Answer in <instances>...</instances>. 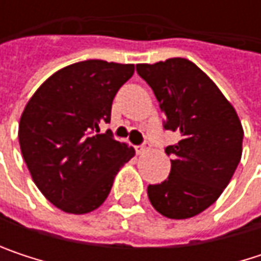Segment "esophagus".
Returning <instances> with one entry per match:
<instances>
[{"instance_id": "34e87169", "label": "esophagus", "mask_w": 261, "mask_h": 261, "mask_svg": "<svg viewBox=\"0 0 261 261\" xmlns=\"http://www.w3.org/2000/svg\"><path fill=\"white\" fill-rule=\"evenodd\" d=\"M148 149H149V146H148V145H142V146H137V148H136L137 154H143V152H146Z\"/></svg>"}]
</instances>
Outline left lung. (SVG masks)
I'll list each match as a JSON object with an SVG mask.
<instances>
[{"label":"left lung","mask_w":261,"mask_h":261,"mask_svg":"<svg viewBox=\"0 0 261 261\" xmlns=\"http://www.w3.org/2000/svg\"><path fill=\"white\" fill-rule=\"evenodd\" d=\"M166 116L165 128L181 139L169 145L171 174L148 186L152 207L169 219H187L208 208L228 186L242 157L243 128L219 87L187 59L136 65Z\"/></svg>","instance_id":"1"}]
</instances>
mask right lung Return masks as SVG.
Masks as SVG:
<instances>
[{"instance_id": "add662e5", "label": "right lung", "mask_w": 261, "mask_h": 261, "mask_svg": "<svg viewBox=\"0 0 261 261\" xmlns=\"http://www.w3.org/2000/svg\"><path fill=\"white\" fill-rule=\"evenodd\" d=\"M134 74V65L86 60L46 79L27 102L19 145L31 178L57 208L84 215L109 196L119 169L136 151L112 133L95 134L110 122L112 102Z\"/></svg>"}]
</instances>
